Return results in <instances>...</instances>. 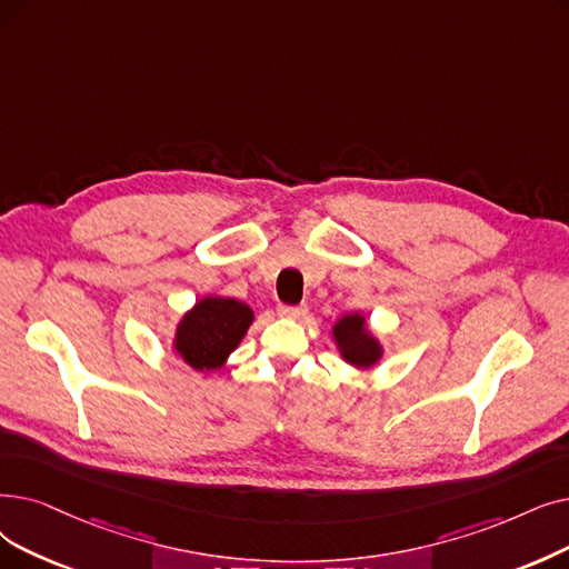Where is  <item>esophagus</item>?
<instances>
[{"label":"esophagus","mask_w":569,"mask_h":569,"mask_svg":"<svg viewBox=\"0 0 569 569\" xmlns=\"http://www.w3.org/2000/svg\"><path fill=\"white\" fill-rule=\"evenodd\" d=\"M277 311L286 318H302L309 311V307L307 305H279Z\"/></svg>","instance_id":"34e87169"}]
</instances>
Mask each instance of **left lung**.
Instances as JSON below:
<instances>
[{"label":"left lung","instance_id":"obj_1","mask_svg":"<svg viewBox=\"0 0 569 569\" xmlns=\"http://www.w3.org/2000/svg\"><path fill=\"white\" fill-rule=\"evenodd\" d=\"M335 339L341 346V356L351 365L369 367L375 365L381 356L379 341L365 332V318L358 313L343 316L335 326Z\"/></svg>","mask_w":569,"mask_h":569}]
</instances>
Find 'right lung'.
Returning a JSON list of instances; mask_svg holds the SVG:
<instances>
[{"label": "right lung", "instance_id": "1", "mask_svg": "<svg viewBox=\"0 0 569 569\" xmlns=\"http://www.w3.org/2000/svg\"><path fill=\"white\" fill-rule=\"evenodd\" d=\"M253 311L232 298H204L183 316L177 330V351L200 372L226 362L249 330Z\"/></svg>", "mask_w": 569, "mask_h": 569}]
</instances>
